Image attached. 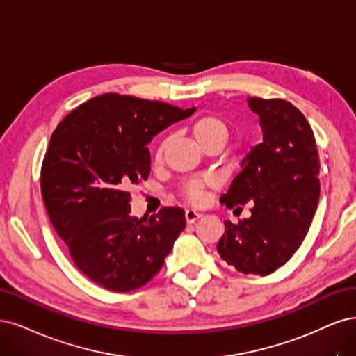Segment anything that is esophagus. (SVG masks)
Here are the masks:
<instances>
[{
	"label": "esophagus",
	"instance_id": "esophagus-1",
	"mask_svg": "<svg viewBox=\"0 0 356 356\" xmlns=\"http://www.w3.org/2000/svg\"><path fill=\"white\" fill-rule=\"evenodd\" d=\"M202 214L201 213H197L195 210H186L185 211V219L188 223H195L198 219H201Z\"/></svg>",
	"mask_w": 356,
	"mask_h": 356
}]
</instances>
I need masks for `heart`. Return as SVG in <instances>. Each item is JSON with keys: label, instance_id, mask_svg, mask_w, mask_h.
<instances>
[{"label": "heart", "instance_id": "1", "mask_svg": "<svg viewBox=\"0 0 356 356\" xmlns=\"http://www.w3.org/2000/svg\"><path fill=\"white\" fill-rule=\"evenodd\" d=\"M192 136L195 137L200 145H204L207 142L216 140V139H223L226 142L227 139V127L223 120L216 115H202L198 120H195L191 125ZM167 146V139L161 140L156 149V158H161L164 149ZM213 179H200V180H192L185 186V195L188 200L193 204H198L204 198L202 188L205 185H211Z\"/></svg>", "mask_w": 356, "mask_h": 356}]
</instances>
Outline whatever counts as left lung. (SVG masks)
Instances as JSON below:
<instances>
[{
	"mask_svg": "<svg viewBox=\"0 0 356 356\" xmlns=\"http://www.w3.org/2000/svg\"><path fill=\"white\" fill-rule=\"evenodd\" d=\"M259 115L261 143L250 149L222 195L227 209L253 202L251 217L225 222L217 251L243 273L269 275L291 259L319 201V154L303 113L282 99L248 97Z\"/></svg>",
	"mask_w": 356,
	"mask_h": 356,
	"instance_id": "1",
	"label": "left lung"
}]
</instances>
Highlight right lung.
<instances>
[{
  "label": "right lung",
  "mask_w": 356,
  "mask_h": 356,
  "mask_svg": "<svg viewBox=\"0 0 356 356\" xmlns=\"http://www.w3.org/2000/svg\"><path fill=\"white\" fill-rule=\"evenodd\" d=\"M193 112L109 93L67 113L51 134L41 168L45 209L76 268L106 290L151 281L186 227L180 207L131 216L129 188L151 173L152 137Z\"/></svg>",
  "instance_id": "right-lung-1"
}]
</instances>
